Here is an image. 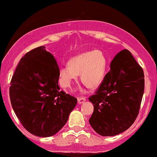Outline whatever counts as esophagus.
Listing matches in <instances>:
<instances>
[{
	"label": "esophagus",
	"mask_w": 157,
	"mask_h": 157,
	"mask_svg": "<svg viewBox=\"0 0 157 157\" xmlns=\"http://www.w3.org/2000/svg\"><path fill=\"white\" fill-rule=\"evenodd\" d=\"M85 101H86L85 97H78V104L83 103Z\"/></svg>",
	"instance_id": "34e87169"
}]
</instances>
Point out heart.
Segmentation results:
<instances>
[{
  "instance_id": "obj_1",
  "label": "heart",
  "mask_w": 157,
  "mask_h": 157,
  "mask_svg": "<svg viewBox=\"0 0 157 157\" xmlns=\"http://www.w3.org/2000/svg\"><path fill=\"white\" fill-rule=\"evenodd\" d=\"M108 60L103 52L99 49L84 52L70 59L68 65L59 68L60 85L64 88L71 87L80 73L81 80L89 88H97L105 78Z\"/></svg>"
}]
</instances>
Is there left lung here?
<instances>
[{
    "label": "left lung",
    "instance_id": "left-lung-1",
    "mask_svg": "<svg viewBox=\"0 0 157 157\" xmlns=\"http://www.w3.org/2000/svg\"><path fill=\"white\" fill-rule=\"evenodd\" d=\"M144 90L142 68L131 52L116 55L94 95L89 98L94 113L89 123L102 136H114L129 129L136 121Z\"/></svg>",
    "mask_w": 157,
    "mask_h": 157
}]
</instances>
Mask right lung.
Wrapping results in <instances>:
<instances>
[{
  "instance_id": "right-lung-1",
  "label": "right lung",
  "mask_w": 157,
  "mask_h": 157,
  "mask_svg": "<svg viewBox=\"0 0 157 157\" xmlns=\"http://www.w3.org/2000/svg\"><path fill=\"white\" fill-rule=\"evenodd\" d=\"M55 57L40 46L25 55L12 77L10 97L25 129L39 137L56 134L67 122L77 99L60 91Z\"/></svg>"
}]
</instances>
